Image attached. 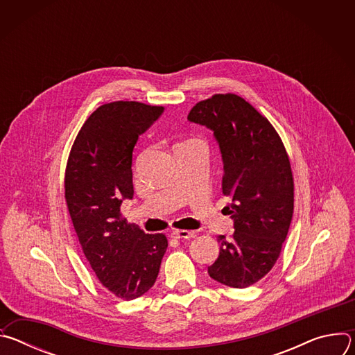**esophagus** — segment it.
I'll return each instance as SVG.
<instances>
[{
    "label": "esophagus",
    "mask_w": 355,
    "mask_h": 355,
    "mask_svg": "<svg viewBox=\"0 0 355 355\" xmlns=\"http://www.w3.org/2000/svg\"><path fill=\"white\" fill-rule=\"evenodd\" d=\"M170 234H171V237H174V239H193V237L196 236V233H195V232H189V230H178V229L171 230V232H170Z\"/></svg>",
    "instance_id": "1"
}]
</instances>
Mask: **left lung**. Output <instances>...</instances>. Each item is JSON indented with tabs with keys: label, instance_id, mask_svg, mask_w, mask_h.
<instances>
[{
	"label": "left lung",
	"instance_id": "1",
	"mask_svg": "<svg viewBox=\"0 0 355 355\" xmlns=\"http://www.w3.org/2000/svg\"><path fill=\"white\" fill-rule=\"evenodd\" d=\"M188 121L214 132L223 160L222 191L232 198L230 239L218 236L219 257L208 267L215 281L247 288L277 263L293 214V177L284 143L254 107L236 94L200 101Z\"/></svg>",
	"mask_w": 355,
	"mask_h": 355
}]
</instances>
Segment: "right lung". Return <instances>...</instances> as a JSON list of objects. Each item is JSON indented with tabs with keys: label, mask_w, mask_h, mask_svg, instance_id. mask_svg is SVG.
Returning a JSON list of instances; mask_svg holds the SVG:
<instances>
[{
	"label": "right lung",
	"mask_w": 355,
	"mask_h": 355,
	"mask_svg": "<svg viewBox=\"0 0 355 355\" xmlns=\"http://www.w3.org/2000/svg\"><path fill=\"white\" fill-rule=\"evenodd\" d=\"M164 112L136 101H116L94 111L69 156L64 196L84 256L115 296L132 300L155 285L168 241L146 234L122 218L133 198V147Z\"/></svg>",
	"instance_id": "1"
}]
</instances>
